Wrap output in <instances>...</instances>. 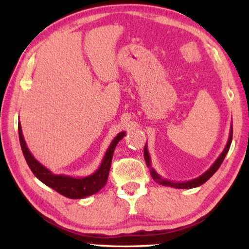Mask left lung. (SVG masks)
<instances>
[{
	"label": "left lung",
	"mask_w": 249,
	"mask_h": 249,
	"mask_svg": "<svg viewBox=\"0 0 249 249\" xmlns=\"http://www.w3.org/2000/svg\"><path fill=\"white\" fill-rule=\"evenodd\" d=\"M231 138H233V125H231L229 140H227L225 148L223 149L221 155L218 156L217 159L215 160V161H214L213 165L211 166L209 169L204 172L203 175H201L200 177H197V178H196V179L184 181V182H176V181H171V180H167L165 178H162V177L158 175L154 168L151 167V160H150V156H149V153H148V148H147V144L145 145V148H144V157H145L146 165H147V167L149 168L150 175H151V177H153V179L156 181V182H158L159 184L167 185V187H172V188H176V189L196 188V187H199V185L206 182V181H208L211 178V177L215 174L218 168H220V166L222 165V162H223V160H224V158H225L226 154L229 153V149H230L231 142Z\"/></svg>",
	"instance_id": "1"
}]
</instances>
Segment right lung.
<instances>
[{
    "mask_svg": "<svg viewBox=\"0 0 249 249\" xmlns=\"http://www.w3.org/2000/svg\"><path fill=\"white\" fill-rule=\"evenodd\" d=\"M18 135L24 157L26 159L28 167L31 168L32 172L35 175L37 179L53 189V190H56L60 195L69 197V199H83L86 196L95 195L107 183L114 149L117 142L125 136V132L119 133L114 140L112 141L111 145H109L107 153L104 155L99 169L92 175L83 177V178H74V177L67 175L53 174L48 168H46L44 165H41L38 160L35 159V157L29 151L26 142L24 140L20 123L18 124Z\"/></svg>",
    "mask_w": 249,
    "mask_h": 249,
    "instance_id": "add662e5",
    "label": "right lung"
}]
</instances>
